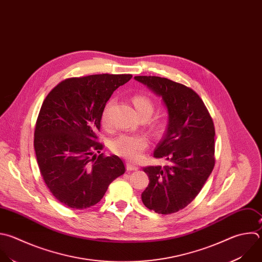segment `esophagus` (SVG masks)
<instances>
[{
  "label": "esophagus",
  "mask_w": 262,
  "mask_h": 262,
  "mask_svg": "<svg viewBox=\"0 0 262 262\" xmlns=\"http://www.w3.org/2000/svg\"><path fill=\"white\" fill-rule=\"evenodd\" d=\"M139 167L137 166V165H135V164H133V163H130V162H127L126 163V169L127 170H137Z\"/></svg>",
  "instance_id": "esophagus-1"
}]
</instances>
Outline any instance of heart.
<instances>
[{
	"instance_id": "1",
	"label": "heart",
	"mask_w": 262,
	"mask_h": 262,
	"mask_svg": "<svg viewBox=\"0 0 262 262\" xmlns=\"http://www.w3.org/2000/svg\"><path fill=\"white\" fill-rule=\"evenodd\" d=\"M112 101H110L102 114V122L104 126L109 127L110 125V108L112 106ZM133 104L140 115V117L148 116L150 117L154 110V105L152 101L142 95H137L133 98ZM149 145V140L145 135H129L121 134L110 141V150L120 157L128 160L138 161L142 158L143 152Z\"/></svg>"
}]
</instances>
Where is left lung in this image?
Returning a JSON list of instances; mask_svg holds the SVG:
<instances>
[{
    "label": "left lung",
    "mask_w": 262,
    "mask_h": 262,
    "mask_svg": "<svg viewBox=\"0 0 262 262\" xmlns=\"http://www.w3.org/2000/svg\"><path fill=\"white\" fill-rule=\"evenodd\" d=\"M135 79L162 98L168 113L167 128L154 156L167 159L169 164L144 167L150 181L142 201L155 213H176L196 198L214 168V122L190 87L157 76Z\"/></svg>",
    "instance_id": "obj_1"
}]
</instances>
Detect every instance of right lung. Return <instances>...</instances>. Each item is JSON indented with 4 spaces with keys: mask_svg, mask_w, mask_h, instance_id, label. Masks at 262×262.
Instances as JSON below:
<instances>
[{
    "mask_svg": "<svg viewBox=\"0 0 262 262\" xmlns=\"http://www.w3.org/2000/svg\"><path fill=\"white\" fill-rule=\"evenodd\" d=\"M130 74H98L59 82L40 109L34 147L39 169L52 195L82 210L98 204L109 185L123 175V160L101 152L98 132L106 103Z\"/></svg>",
    "mask_w": 262,
    "mask_h": 262,
    "instance_id": "obj_1",
    "label": "right lung"
}]
</instances>
